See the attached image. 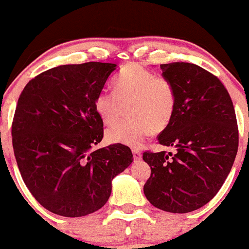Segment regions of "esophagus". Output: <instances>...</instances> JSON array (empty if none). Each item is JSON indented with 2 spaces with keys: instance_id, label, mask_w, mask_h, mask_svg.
I'll list each match as a JSON object with an SVG mask.
<instances>
[{
  "instance_id": "1",
  "label": "esophagus",
  "mask_w": 249,
  "mask_h": 249,
  "mask_svg": "<svg viewBox=\"0 0 249 249\" xmlns=\"http://www.w3.org/2000/svg\"><path fill=\"white\" fill-rule=\"evenodd\" d=\"M133 157H134V160H140L141 159V152L139 149H133Z\"/></svg>"
}]
</instances>
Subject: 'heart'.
<instances>
[{
  "label": "heart",
  "mask_w": 249,
  "mask_h": 249,
  "mask_svg": "<svg viewBox=\"0 0 249 249\" xmlns=\"http://www.w3.org/2000/svg\"><path fill=\"white\" fill-rule=\"evenodd\" d=\"M114 90H101L93 107L106 124H114L124 106L130 120L107 130V140L129 147H140L153 132H161L175 115L177 95L167 78L138 64L125 66L114 82Z\"/></svg>",
  "instance_id": "b5f03b06"
}]
</instances>
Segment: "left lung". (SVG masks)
Segmentation results:
<instances>
[{"instance_id":"obj_1","label":"left lung","mask_w":249,"mask_h":249,"mask_svg":"<svg viewBox=\"0 0 249 249\" xmlns=\"http://www.w3.org/2000/svg\"><path fill=\"white\" fill-rule=\"evenodd\" d=\"M177 95L175 115L158 136L176 152L147 151L151 177L143 185L152 205L168 213L199 209L213 198L231 172L239 147L236 115L220 79L190 63L161 64Z\"/></svg>"}]
</instances>
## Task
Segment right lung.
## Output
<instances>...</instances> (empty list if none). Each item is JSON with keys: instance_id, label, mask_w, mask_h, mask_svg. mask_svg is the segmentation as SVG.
I'll return each instance as SVG.
<instances>
[{"instance_id": "1", "label": "right lung", "mask_w": 249, "mask_h": 249, "mask_svg": "<svg viewBox=\"0 0 249 249\" xmlns=\"http://www.w3.org/2000/svg\"><path fill=\"white\" fill-rule=\"evenodd\" d=\"M116 64L60 65L38 74L18 97L12 124L21 177L45 209L81 217L103 207L111 180L132 164L121 143L93 151L103 138L95 97Z\"/></svg>"}]
</instances>
